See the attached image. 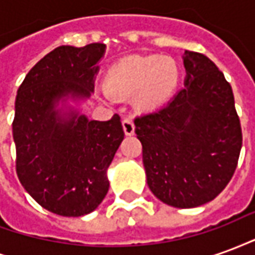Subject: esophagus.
<instances>
[{"label": "esophagus", "mask_w": 255, "mask_h": 255, "mask_svg": "<svg viewBox=\"0 0 255 255\" xmlns=\"http://www.w3.org/2000/svg\"><path fill=\"white\" fill-rule=\"evenodd\" d=\"M123 129H124L126 135H133V132H135V124H133L131 119L127 117V119L123 120Z\"/></svg>", "instance_id": "34e87169"}]
</instances>
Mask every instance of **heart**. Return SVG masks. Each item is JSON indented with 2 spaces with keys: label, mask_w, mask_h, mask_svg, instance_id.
I'll return each instance as SVG.
<instances>
[{
  "label": "heart",
  "mask_w": 255,
  "mask_h": 255,
  "mask_svg": "<svg viewBox=\"0 0 255 255\" xmlns=\"http://www.w3.org/2000/svg\"><path fill=\"white\" fill-rule=\"evenodd\" d=\"M179 71L166 57L132 56L112 65L105 76L106 93L113 97L135 94L136 102L144 108L164 104L176 89Z\"/></svg>",
  "instance_id": "b5f03b06"
}]
</instances>
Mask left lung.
<instances>
[{
    "mask_svg": "<svg viewBox=\"0 0 255 255\" xmlns=\"http://www.w3.org/2000/svg\"><path fill=\"white\" fill-rule=\"evenodd\" d=\"M184 89L135 119L147 186L160 201L197 208L223 191L238 165L242 128L231 84L201 53L184 50Z\"/></svg>",
    "mask_w": 255,
    "mask_h": 255,
    "instance_id": "1",
    "label": "left lung"
}]
</instances>
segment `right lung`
Segmentation results:
<instances>
[{
  "mask_svg": "<svg viewBox=\"0 0 255 255\" xmlns=\"http://www.w3.org/2000/svg\"><path fill=\"white\" fill-rule=\"evenodd\" d=\"M105 49L104 43L56 47L31 68L16 95L17 177L42 208L64 217L98 208L109 190L108 168L124 139L119 115L97 122L67 105L91 97Z\"/></svg>",
  "mask_w": 255,
  "mask_h": 255,
  "instance_id": "1",
  "label": "right lung"
}]
</instances>
